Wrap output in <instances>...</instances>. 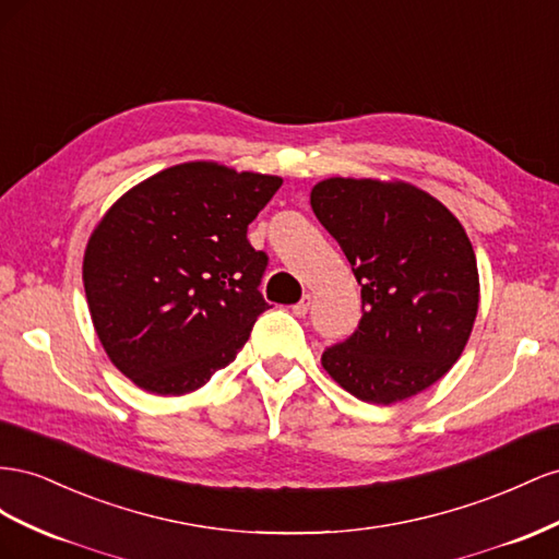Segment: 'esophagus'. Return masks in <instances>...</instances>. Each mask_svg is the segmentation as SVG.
Here are the masks:
<instances>
[{"mask_svg": "<svg viewBox=\"0 0 559 559\" xmlns=\"http://www.w3.org/2000/svg\"><path fill=\"white\" fill-rule=\"evenodd\" d=\"M309 307H311V297H309V295H305V297H301V299L297 301V305H293V313L301 318V316H307Z\"/></svg>", "mask_w": 559, "mask_h": 559, "instance_id": "1", "label": "esophagus"}]
</instances>
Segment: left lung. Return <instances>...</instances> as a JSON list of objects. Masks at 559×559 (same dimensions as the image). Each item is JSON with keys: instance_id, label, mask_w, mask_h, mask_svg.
<instances>
[{"instance_id": "8db88e82", "label": "left lung", "mask_w": 559, "mask_h": 559, "mask_svg": "<svg viewBox=\"0 0 559 559\" xmlns=\"http://www.w3.org/2000/svg\"><path fill=\"white\" fill-rule=\"evenodd\" d=\"M318 222L360 285L350 337L323 350V368L350 395L391 405L450 372L475 323L480 281L459 219L405 182L330 178L311 189Z\"/></svg>"}]
</instances>
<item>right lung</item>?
Instances as JSON below:
<instances>
[{"label":"right lung","mask_w":559,"mask_h":559,"mask_svg":"<svg viewBox=\"0 0 559 559\" xmlns=\"http://www.w3.org/2000/svg\"><path fill=\"white\" fill-rule=\"evenodd\" d=\"M283 185L211 162L166 168L111 205L88 238L84 288L109 360L156 395L227 368L269 309L266 252L248 225Z\"/></svg>","instance_id":"1"}]
</instances>
